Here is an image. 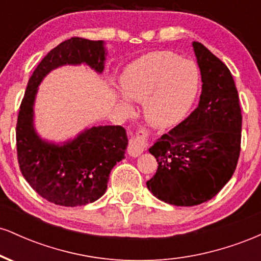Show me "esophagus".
<instances>
[{"label":"esophagus","instance_id":"esophagus-1","mask_svg":"<svg viewBox=\"0 0 261 261\" xmlns=\"http://www.w3.org/2000/svg\"><path fill=\"white\" fill-rule=\"evenodd\" d=\"M148 146V133L145 128H140L136 135L133 136L128 141L127 153L131 157H139Z\"/></svg>","mask_w":261,"mask_h":261}]
</instances>
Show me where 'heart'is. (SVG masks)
I'll return each mask as SVG.
<instances>
[{"label":"heart","mask_w":261,"mask_h":261,"mask_svg":"<svg viewBox=\"0 0 261 261\" xmlns=\"http://www.w3.org/2000/svg\"><path fill=\"white\" fill-rule=\"evenodd\" d=\"M119 82L125 97L143 101V116L151 126L170 128L184 120L193 107L200 73L193 61L157 51L128 65ZM122 103L128 107L125 99Z\"/></svg>","instance_id":"heart-1"}]
</instances>
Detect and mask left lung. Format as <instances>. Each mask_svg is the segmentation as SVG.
I'll list each match as a JSON object with an SVG mask.
<instances>
[{"instance_id": "left-lung-1", "label": "left lung", "mask_w": 261, "mask_h": 261, "mask_svg": "<svg viewBox=\"0 0 261 261\" xmlns=\"http://www.w3.org/2000/svg\"><path fill=\"white\" fill-rule=\"evenodd\" d=\"M193 47L202 81L199 106L149 148L158 168L148 190L175 206L211 200L232 178L241 153L242 112L232 73L201 43Z\"/></svg>"}]
</instances>
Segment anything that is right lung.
Segmentation results:
<instances>
[{"instance_id": "add662e5", "label": "right lung", "mask_w": 261, "mask_h": 261, "mask_svg": "<svg viewBox=\"0 0 261 261\" xmlns=\"http://www.w3.org/2000/svg\"><path fill=\"white\" fill-rule=\"evenodd\" d=\"M106 55L103 40L71 38L47 53L28 81L16 127L18 163L28 184L55 205L83 206L103 196L113 167L124 158L127 136L122 126L107 125L87 128L62 145L41 140L33 124L38 87L64 65L86 64L101 73Z\"/></svg>"}]
</instances>
